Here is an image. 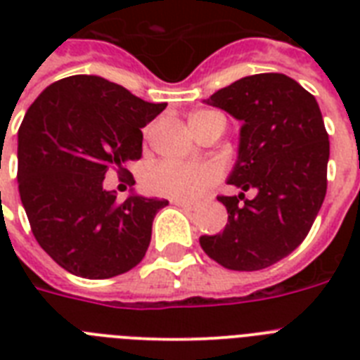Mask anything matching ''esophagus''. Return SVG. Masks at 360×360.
Here are the masks:
<instances>
[{"label": "esophagus", "mask_w": 360, "mask_h": 360, "mask_svg": "<svg viewBox=\"0 0 360 360\" xmlns=\"http://www.w3.org/2000/svg\"><path fill=\"white\" fill-rule=\"evenodd\" d=\"M172 203H174V205H177V207L185 209V211H194V209L198 207L194 202H185V200H174Z\"/></svg>", "instance_id": "obj_1"}]
</instances>
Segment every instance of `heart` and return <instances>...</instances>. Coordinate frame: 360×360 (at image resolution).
Instances as JSON below:
<instances>
[{
    "label": "heart",
    "instance_id": "heart-1",
    "mask_svg": "<svg viewBox=\"0 0 360 360\" xmlns=\"http://www.w3.org/2000/svg\"><path fill=\"white\" fill-rule=\"evenodd\" d=\"M209 112H198L191 117H200ZM219 181V169L207 162H175L162 160L147 169V191L172 200H198Z\"/></svg>",
    "mask_w": 360,
    "mask_h": 360
}]
</instances>
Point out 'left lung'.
Masks as SVG:
<instances>
[{
    "mask_svg": "<svg viewBox=\"0 0 360 360\" xmlns=\"http://www.w3.org/2000/svg\"><path fill=\"white\" fill-rule=\"evenodd\" d=\"M243 123L228 183L237 196L222 233L202 236L211 259L231 271H259L295 250L327 192L329 134L314 95L278 72L245 76L205 101ZM257 196L246 200L244 192Z\"/></svg>",
    "mask_w": 360,
    "mask_h": 360,
    "instance_id": "obj_1",
    "label": "left lung"
}]
</instances>
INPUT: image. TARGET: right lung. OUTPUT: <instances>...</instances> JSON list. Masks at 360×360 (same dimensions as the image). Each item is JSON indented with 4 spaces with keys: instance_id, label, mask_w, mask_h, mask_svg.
Listing matches in <instances>:
<instances>
[{
    "instance_id": "add662e5",
    "label": "right lung",
    "mask_w": 360,
    "mask_h": 360,
    "mask_svg": "<svg viewBox=\"0 0 360 360\" xmlns=\"http://www.w3.org/2000/svg\"><path fill=\"white\" fill-rule=\"evenodd\" d=\"M166 106L76 75L53 82L27 108L18 129L20 200L37 243L65 271L112 278L143 259L153 219L168 200L130 194L120 203L103 181L108 172L130 175L141 129Z\"/></svg>"
}]
</instances>
